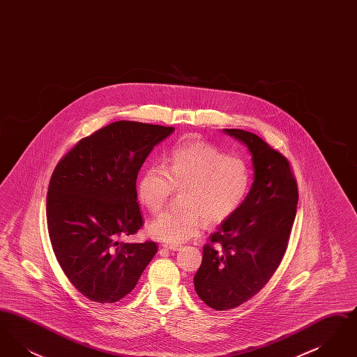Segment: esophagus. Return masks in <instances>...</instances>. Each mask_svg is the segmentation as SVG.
<instances>
[{
    "label": "esophagus",
    "instance_id": "1",
    "mask_svg": "<svg viewBox=\"0 0 357 357\" xmlns=\"http://www.w3.org/2000/svg\"><path fill=\"white\" fill-rule=\"evenodd\" d=\"M162 248H163V249H169V250H172V252H175V250H179L181 245H174V243H170V245H167V243H163V245H162Z\"/></svg>",
    "mask_w": 357,
    "mask_h": 357
}]
</instances>
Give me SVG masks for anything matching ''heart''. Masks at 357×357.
I'll return each mask as SVG.
<instances>
[{
	"label": "heart",
	"mask_w": 357,
	"mask_h": 357,
	"mask_svg": "<svg viewBox=\"0 0 357 357\" xmlns=\"http://www.w3.org/2000/svg\"><path fill=\"white\" fill-rule=\"evenodd\" d=\"M252 181L250 166L243 158L227 155L206 142H186L171 151L166 167H146L136 190L151 213H158L175 190H184L183 208L166 210L149 225L151 237L178 245L199 236L206 220L218 225L231 218L249 195Z\"/></svg>",
	"instance_id": "b5f03b06"
}]
</instances>
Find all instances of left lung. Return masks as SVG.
<instances>
[{"label": "left lung", "instance_id": "8db88e82", "mask_svg": "<svg viewBox=\"0 0 357 357\" xmlns=\"http://www.w3.org/2000/svg\"><path fill=\"white\" fill-rule=\"evenodd\" d=\"M223 132L248 147L255 181L241 208L204 245L194 277L197 294L215 310L242 305L268 284L285 255L298 204L297 182L282 153L252 132Z\"/></svg>", "mask_w": 357, "mask_h": 357}]
</instances>
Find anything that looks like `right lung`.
<instances>
[{"label": "right lung", "instance_id": "add662e5", "mask_svg": "<svg viewBox=\"0 0 357 357\" xmlns=\"http://www.w3.org/2000/svg\"><path fill=\"white\" fill-rule=\"evenodd\" d=\"M174 127L120 120L82 139L56 166L47 195L54 255L86 298L112 304L135 288L158 248L123 243L143 226L136 178Z\"/></svg>", "mask_w": 357, "mask_h": 357}]
</instances>
